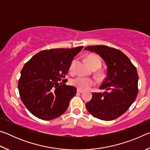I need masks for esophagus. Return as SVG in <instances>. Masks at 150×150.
Masks as SVG:
<instances>
[{
	"label": "esophagus",
	"mask_w": 150,
	"mask_h": 150,
	"mask_svg": "<svg viewBox=\"0 0 150 150\" xmlns=\"http://www.w3.org/2000/svg\"><path fill=\"white\" fill-rule=\"evenodd\" d=\"M83 92V90H81V89H77V93H82Z\"/></svg>",
	"instance_id": "esophagus-1"
}]
</instances>
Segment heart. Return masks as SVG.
Listing matches in <instances>:
<instances>
[{
    "mask_svg": "<svg viewBox=\"0 0 150 150\" xmlns=\"http://www.w3.org/2000/svg\"><path fill=\"white\" fill-rule=\"evenodd\" d=\"M87 60L88 65L93 69H98V68L100 67L101 60L98 55L95 54L88 55L87 57ZM75 64V61H73L69 67L70 71L73 70ZM71 83L73 86L82 90H87L95 84V81L93 79L82 77V76H77L72 79Z\"/></svg>",
    "mask_w": 150,
    "mask_h": 150,
    "instance_id": "heart-1",
    "label": "heart"
}]
</instances>
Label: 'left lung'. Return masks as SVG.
<instances>
[{"instance_id":"obj_1","label":"left lung","mask_w":150,"mask_h":150,"mask_svg":"<svg viewBox=\"0 0 150 150\" xmlns=\"http://www.w3.org/2000/svg\"><path fill=\"white\" fill-rule=\"evenodd\" d=\"M84 50L99 55L107 67V76L99 87L105 91L93 93L86 108L91 115L100 120L117 118L128 110L138 95L136 68L124 53L115 48L99 45Z\"/></svg>"}]
</instances>
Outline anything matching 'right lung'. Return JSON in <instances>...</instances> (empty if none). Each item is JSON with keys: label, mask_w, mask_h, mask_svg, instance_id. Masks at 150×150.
<instances>
[{"label": "right lung", "mask_w": 150, "mask_h": 150, "mask_svg": "<svg viewBox=\"0 0 150 150\" xmlns=\"http://www.w3.org/2000/svg\"><path fill=\"white\" fill-rule=\"evenodd\" d=\"M83 47L43 50L24 65L18 87L20 98L33 115L50 120L67 110L77 88L63 85L67 81L63 79Z\"/></svg>", "instance_id": "right-lung-1"}]
</instances>
